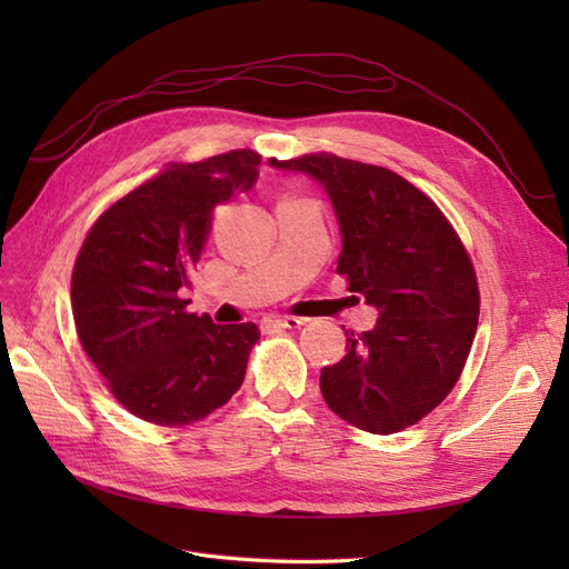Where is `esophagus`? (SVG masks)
<instances>
[{"label":"esophagus","mask_w":569,"mask_h":569,"mask_svg":"<svg viewBox=\"0 0 569 569\" xmlns=\"http://www.w3.org/2000/svg\"><path fill=\"white\" fill-rule=\"evenodd\" d=\"M306 320L297 316H270L263 318V327H284V330H297Z\"/></svg>","instance_id":"esophagus-1"}]
</instances>
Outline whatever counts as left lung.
Here are the masks:
<instances>
[{"label":"left lung","mask_w":569,"mask_h":569,"mask_svg":"<svg viewBox=\"0 0 569 569\" xmlns=\"http://www.w3.org/2000/svg\"><path fill=\"white\" fill-rule=\"evenodd\" d=\"M270 163L327 189L341 230L337 272L380 313L322 368L325 403L372 435L420 422L456 387L472 349L479 287L468 249L439 206L389 168L327 151Z\"/></svg>","instance_id":"left-lung-1"}]
</instances>
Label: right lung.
<instances>
[{
    "instance_id": "1",
    "label": "right lung",
    "mask_w": 569,
    "mask_h": 569,
    "mask_svg": "<svg viewBox=\"0 0 569 569\" xmlns=\"http://www.w3.org/2000/svg\"><path fill=\"white\" fill-rule=\"evenodd\" d=\"M261 153L234 149L168 163L101 213L78 251L73 320L113 399L161 427L197 422L242 387L261 337L253 322L213 325L187 311L211 211L258 178Z\"/></svg>"
}]
</instances>
